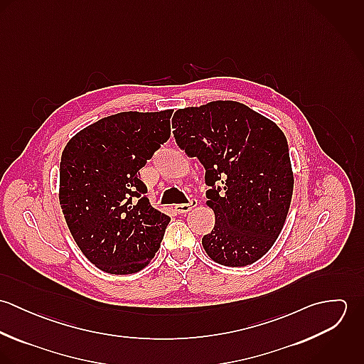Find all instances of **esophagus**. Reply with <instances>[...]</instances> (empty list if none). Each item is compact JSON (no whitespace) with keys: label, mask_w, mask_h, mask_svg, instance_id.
<instances>
[{"label":"esophagus","mask_w":364,"mask_h":364,"mask_svg":"<svg viewBox=\"0 0 364 364\" xmlns=\"http://www.w3.org/2000/svg\"><path fill=\"white\" fill-rule=\"evenodd\" d=\"M196 206H198V200H196V199H192L189 203H181V205H176V206H175V210H176L178 213L183 214V213H188V211L193 210Z\"/></svg>","instance_id":"34e87169"}]
</instances>
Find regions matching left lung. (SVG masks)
<instances>
[{
    "instance_id": "1",
    "label": "left lung",
    "mask_w": 364,
    "mask_h": 364,
    "mask_svg": "<svg viewBox=\"0 0 364 364\" xmlns=\"http://www.w3.org/2000/svg\"><path fill=\"white\" fill-rule=\"evenodd\" d=\"M172 127L176 144L200 161L211 186L206 205L215 223L202 238L210 259L231 267L260 259L277 240L293 196L283 132L235 101L178 109Z\"/></svg>"
}]
</instances>
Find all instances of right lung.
Returning <instances> with one entry per match:
<instances>
[{
  "instance_id": "obj_1",
  "label": "right lung",
  "mask_w": 364,
  "mask_h": 364,
  "mask_svg": "<svg viewBox=\"0 0 364 364\" xmlns=\"http://www.w3.org/2000/svg\"><path fill=\"white\" fill-rule=\"evenodd\" d=\"M172 109L120 112L70 139L60 162L58 200L87 259L132 274L156 255L171 218L150 205L139 171L171 134Z\"/></svg>"
}]
</instances>
